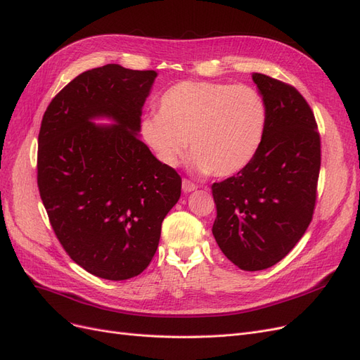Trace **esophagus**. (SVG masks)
<instances>
[{"label": "esophagus", "instance_id": "obj_1", "mask_svg": "<svg viewBox=\"0 0 360 360\" xmlns=\"http://www.w3.org/2000/svg\"><path fill=\"white\" fill-rule=\"evenodd\" d=\"M181 188H183V192H192V191H195L197 189L198 186L197 184H195L193 181H191V180H188V179H183V181H181Z\"/></svg>", "mask_w": 360, "mask_h": 360}]
</instances>
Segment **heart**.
Masks as SVG:
<instances>
[{
    "label": "heart",
    "instance_id": "1",
    "mask_svg": "<svg viewBox=\"0 0 360 360\" xmlns=\"http://www.w3.org/2000/svg\"><path fill=\"white\" fill-rule=\"evenodd\" d=\"M158 108L139 132L167 167L177 165L188 141L198 172L234 176L252 162L266 135V101L249 85L183 81L160 96Z\"/></svg>",
    "mask_w": 360,
    "mask_h": 360
}]
</instances>
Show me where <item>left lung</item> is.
I'll list each match as a JSON object with an SVG mask.
<instances>
[{
	"label": "left lung",
	"mask_w": 360,
	"mask_h": 360,
	"mask_svg": "<svg viewBox=\"0 0 360 360\" xmlns=\"http://www.w3.org/2000/svg\"><path fill=\"white\" fill-rule=\"evenodd\" d=\"M267 105V129L249 165L212 184V233L238 269L271 267L296 246L312 221L321 163L314 112L292 85L252 73Z\"/></svg>",
	"instance_id": "8db88e82"
}]
</instances>
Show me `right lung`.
I'll use <instances>...</instances> for the list:
<instances>
[{
  "mask_svg": "<svg viewBox=\"0 0 360 360\" xmlns=\"http://www.w3.org/2000/svg\"><path fill=\"white\" fill-rule=\"evenodd\" d=\"M156 76L118 64L86 70L41 120L37 186L52 230L76 264L103 279L143 274L181 193L177 171L138 138ZM101 116L115 124L91 122Z\"/></svg>",
  "mask_w": 360,
  "mask_h": 360,
  "instance_id": "obj_1",
  "label": "right lung"
}]
</instances>
